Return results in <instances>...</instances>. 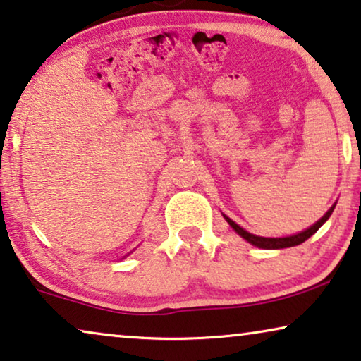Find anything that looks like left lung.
Masks as SVG:
<instances>
[{
  "instance_id": "left-lung-1",
  "label": "left lung",
  "mask_w": 361,
  "mask_h": 361,
  "mask_svg": "<svg viewBox=\"0 0 361 361\" xmlns=\"http://www.w3.org/2000/svg\"><path fill=\"white\" fill-rule=\"evenodd\" d=\"M334 208H336V203L329 208V210L326 212V215H324L321 219H317V221L314 224H311L310 228H306L305 231L301 233H296V234H291V236H285V238H264V236H255V234L245 231L244 228L239 226L238 223H234L231 218H228L226 215H223L224 219H226L229 226H231L234 231H236L239 236H241L243 239H245L249 244L255 245V247H260V249H285V247H293V245H298L301 243H305L306 239H310L312 234H314L317 229H319L324 223L327 221L329 216L332 215Z\"/></svg>"
}]
</instances>
